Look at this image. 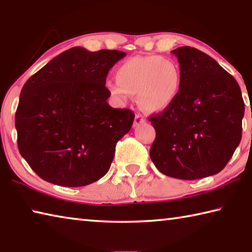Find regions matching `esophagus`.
<instances>
[{"instance_id": "1", "label": "esophagus", "mask_w": 252, "mask_h": 252, "mask_svg": "<svg viewBox=\"0 0 252 252\" xmlns=\"http://www.w3.org/2000/svg\"><path fill=\"white\" fill-rule=\"evenodd\" d=\"M146 122L144 120V118L141 116V114H136L135 118H134V122H133V126H139L140 125H142V123Z\"/></svg>"}]
</instances>
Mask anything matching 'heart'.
<instances>
[{"label":"heart","mask_w":252,"mask_h":252,"mask_svg":"<svg viewBox=\"0 0 252 252\" xmlns=\"http://www.w3.org/2000/svg\"><path fill=\"white\" fill-rule=\"evenodd\" d=\"M116 81L106 84L113 97L125 102L127 94L136 95L140 109L158 113L168 109L180 94L182 74L172 59L149 55L122 62L116 70Z\"/></svg>","instance_id":"obj_1"}]
</instances>
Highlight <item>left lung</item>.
<instances>
[{
	"instance_id": "1",
	"label": "left lung",
	"mask_w": 252,
	"mask_h": 252,
	"mask_svg": "<svg viewBox=\"0 0 252 252\" xmlns=\"http://www.w3.org/2000/svg\"><path fill=\"white\" fill-rule=\"evenodd\" d=\"M171 52L180 64L177 100L149 118L156 129L153 163L165 176L195 180L222 170L241 141L245 102L236 79L191 46Z\"/></svg>"
}]
</instances>
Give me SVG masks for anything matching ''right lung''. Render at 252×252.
Here are the masks:
<instances>
[{
	"mask_svg": "<svg viewBox=\"0 0 252 252\" xmlns=\"http://www.w3.org/2000/svg\"><path fill=\"white\" fill-rule=\"evenodd\" d=\"M125 57L122 51L74 46L23 85L15 113L18 147L43 180L83 187L109 171L117 142L134 120L131 110L106 102V75Z\"/></svg>",
	"mask_w": 252,
	"mask_h": 252,
	"instance_id": "add662e5",
	"label": "right lung"
}]
</instances>
